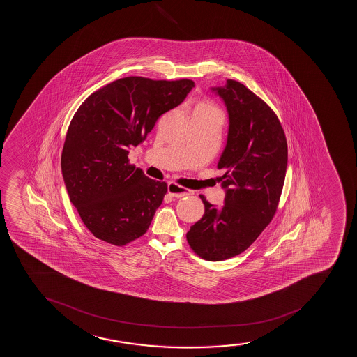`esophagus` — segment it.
<instances>
[{"mask_svg":"<svg viewBox=\"0 0 357 357\" xmlns=\"http://www.w3.org/2000/svg\"><path fill=\"white\" fill-rule=\"evenodd\" d=\"M168 193L174 197H183L185 195L192 194V190L183 188L181 185L174 183V182H169L168 183Z\"/></svg>","mask_w":357,"mask_h":357,"instance_id":"esophagus-1","label":"esophagus"}]
</instances>
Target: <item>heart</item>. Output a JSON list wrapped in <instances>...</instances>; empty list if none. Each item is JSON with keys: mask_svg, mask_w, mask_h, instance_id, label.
<instances>
[{"mask_svg": "<svg viewBox=\"0 0 357 357\" xmlns=\"http://www.w3.org/2000/svg\"><path fill=\"white\" fill-rule=\"evenodd\" d=\"M199 112H202V113H219L217 108L208 101H201V102L197 103L193 113H199Z\"/></svg>", "mask_w": 357, "mask_h": 357, "instance_id": "b5f03b06", "label": "heart"}]
</instances>
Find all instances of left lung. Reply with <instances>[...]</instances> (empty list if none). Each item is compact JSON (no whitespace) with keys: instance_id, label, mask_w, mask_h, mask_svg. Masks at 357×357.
Returning a JSON list of instances; mask_svg holds the SVG:
<instances>
[{"instance_id":"left-lung-1","label":"left lung","mask_w":357,"mask_h":357,"mask_svg":"<svg viewBox=\"0 0 357 357\" xmlns=\"http://www.w3.org/2000/svg\"><path fill=\"white\" fill-rule=\"evenodd\" d=\"M229 113V133L218 168L225 189L218 208L202 197L205 213L188 232L194 252L207 261L242 254L274 217L288 162L286 135L280 120L262 98L242 83L227 79L212 88Z\"/></svg>"}]
</instances>
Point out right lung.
Here are the masks:
<instances>
[{
	"instance_id": "right-lung-1",
	"label": "right lung",
	"mask_w": 357,
	"mask_h": 357,
	"mask_svg": "<svg viewBox=\"0 0 357 357\" xmlns=\"http://www.w3.org/2000/svg\"><path fill=\"white\" fill-rule=\"evenodd\" d=\"M193 88L187 78L130 76L89 95L75 113L62 151L63 178L70 201L95 237L121 246L148 231L168 185L128 163V151Z\"/></svg>"
}]
</instances>
